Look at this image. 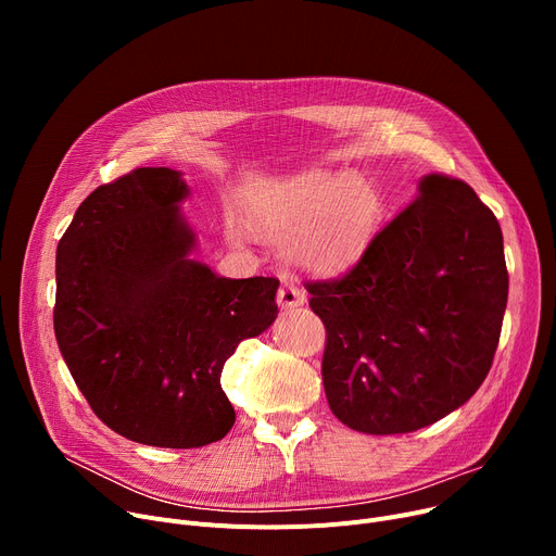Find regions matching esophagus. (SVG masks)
<instances>
[{"label": "esophagus", "instance_id": "1", "mask_svg": "<svg viewBox=\"0 0 556 556\" xmlns=\"http://www.w3.org/2000/svg\"><path fill=\"white\" fill-rule=\"evenodd\" d=\"M304 290L293 283V281H283L281 288H279V295H277V302L281 306V311H290V308H298L304 304Z\"/></svg>", "mask_w": 556, "mask_h": 556}]
</instances>
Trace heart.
<instances>
[{"label":"heart","instance_id":"obj_1","mask_svg":"<svg viewBox=\"0 0 556 556\" xmlns=\"http://www.w3.org/2000/svg\"><path fill=\"white\" fill-rule=\"evenodd\" d=\"M241 214L256 237L286 241V254L319 275H340L367 252L381 202L352 173L308 170L243 195Z\"/></svg>","mask_w":556,"mask_h":556}]
</instances>
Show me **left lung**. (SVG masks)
Returning <instances> with one entry per match:
<instances>
[{"label": "left lung", "instance_id": "1", "mask_svg": "<svg viewBox=\"0 0 556 556\" xmlns=\"http://www.w3.org/2000/svg\"><path fill=\"white\" fill-rule=\"evenodd\" d=\"M306 290L327 329L331 413L367 434L413 432L491 369L509 293L503 231L469 185L430 173L352 270Z\"/></svg>", "mask_w": 556, "mask_h": 556}]
</instances>
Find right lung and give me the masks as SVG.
<instances>
[{
    "instance_id": "right-lung-1",
    "label": "right lung",
    "mask_w": 556,
    "mask_h": 556,
    "mask_svg": "<svg viewBox=\"0 0 556 556\" xmlns=\"http://www.w3.org/2000/svg\"><path fill=\"white\" fill-rule=\"evenodd\" d=\"M173 168H135L87 195L55 254L53 331L94 415L126 440L200 448L233 407L225 361L277 317L275 277L227 279L189 258Z\"/></svg>"
}]
</instances>
